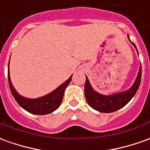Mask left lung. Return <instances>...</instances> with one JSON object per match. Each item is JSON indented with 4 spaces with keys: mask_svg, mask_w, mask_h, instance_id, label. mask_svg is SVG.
Segmentation results:
<instances>
[{
    "mask_svg": "<svg viewBox=\"0 0 150 150\" xmlns=\"http://www.w3.org/2000/svg\"><path fill=\"white\" fill-rule=\"evenodd\" d=\"M132 44L137 49L135 44L132 42ZM141 79V66L139 70L137 79L130 89L122 93L114 94L111 96H103L100 93H97L95 90H93V88L90 85L88 79L86 76V81L84 84V94H85L86 100L90 106L97 111L102 112V113L115 112L127 104L130 100L134 97L140 86Z\"/></svg>",
    "mask_w": 150,
    "mask_h": 150,
    "instance_id": "1",
    "label": "left lung"
}]
</instances>
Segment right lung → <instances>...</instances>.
<instances>
[{
    "label": "right lung",
    "mask_w": 150,
    "mask_h": 150,
    "mask_svg": "<svg viewBox=\"0 0 150 150\" xmlns=\"http://www.w3.org/2000/svg\"><path fill=\"white\" fill-rule=\"evenodd\" d=\"M71 76L68 79L66 82L59 86L57 89L54 90L53 92L46 95L45 97H40L37 99H28V98L22 97L17 93L16 90L14 89V88L11 83L9 72H8L9 88H10V91H11L14 99L18 102V104L29 113L34 114V115H41L50 114L54 110H56L57 108L60 106L63 96H64L65 89L67 88L68 84L71 82Z\"/></svg>",
    "instance_id": "1"
}]
</instances>
